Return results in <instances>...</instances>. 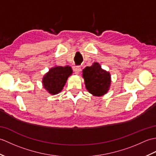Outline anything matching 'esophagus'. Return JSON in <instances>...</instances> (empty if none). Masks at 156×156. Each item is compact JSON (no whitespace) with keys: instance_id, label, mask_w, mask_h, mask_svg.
<instances>
[{"instance_id":"34e87169","label":"esophagus","mask_w":156,"mask_h":156,"mask_svg":"<svg viewBox=\"0 0 156 156\" xmlns=\"http://www.w3.org/2000/svg\"><path fill=\"white\" fill-rule=\"evenodd\" d=\"M74 71L76 74H79V72L81 71V67L80 66H76L74 67Z\"/></svg>"}]
</instances>
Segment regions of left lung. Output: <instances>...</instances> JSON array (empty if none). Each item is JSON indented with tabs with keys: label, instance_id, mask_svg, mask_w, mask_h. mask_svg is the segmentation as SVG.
I'll return each mask as SVG.
<instances>
[{
	"label": "left lung",
	"instance_id": "8db88e82",
	"mask_svg": "<svg viewBox=\"0 0 156 156\" xmlns=\"http://www.w3.org/2000/svg\"><path fill=\"white\" fill-rule=\"evenodd\" d=\"M82 72L86 88L90 93L94 96H102L107 93L111 84V76L101 68L98 63L87 66Z\"/></svg>",
	"mask_w": 156,
	"mask_h": 156
}]
</instances>
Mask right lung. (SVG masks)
<instances>
[{
  "mask_svg": "<svg viewBox=\"0 0 156 156\" xmlns=\"http://www.w3.org/2000/svg\"><path fill=\"white\" fill-rule=\"evenodd\" d=\"M72 73L70 66H55L49 69L43 78L44 88L51 94L61 92L69 76Z\"/></svg>",
  "mask_w": 156,
  "mask_h": 156,
  "instance_id": "1",
  "label": "right lung"
}]
</instances>
